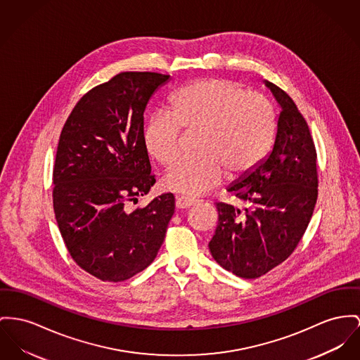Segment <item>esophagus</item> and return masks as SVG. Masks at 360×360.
<instances>
[{"label":"esophagus","mask_w":360,"mask_h":360,"mask_svg":"<svg viewBox=\"0 0 360 360\" xmlns=\"http://www.w3.org/2000/svg\"><path fill=\"white\" fill-rule=\"evenodd\" d=\"M198 203H199V200L188 199V198H183V196L176 199V207H177V209H188V207L195 206V205H198Z\"/></svg>","instance_id":"obj_1"}]
</instances>
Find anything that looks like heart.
Instances as JSON below:
<instances>
[{
	"label": "heart",
	"mask_w": 360,
	"mask_h": 360,
	"mask_svg": "<svg viewBox=\"0 0 360 360\" xmlns=\"http://www.w3.org/2000/svg\"><path fill=\"white\" fill-rule=\"evenodd\" d=\"M181 128L198 134L193 153L169 169L168 191L198 196L228 180H241L269 154L276 134L270 101L229 79L195 80L169 98V112L154 113L144 127L147 154L169 167L180 155Z\"/></svg>",
	"instance_id": "b5f03b06"
}]
</instances>
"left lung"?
Segmentation results:
<instances>
[{"instance_id": "8db88e82", "label": "left lung", "mask_w": 360, "mask_h": 360, "mask_svg": "<svg viewBox=\"0 0 360 360\" xmlns=\"http://www.w3.org/2000/svg\"><path fill=\"white\" fill-rule=\"evenodd\" d=\"M264 83L280 106L273 148L251 174L228 187L244 212L216 203L218 225L209 243L217 264L241 278H258L287 259L309 226L318 196L309 125L284 90Z\"/></svg>"}]
</instances>
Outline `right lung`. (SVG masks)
<instances>
[{"label":"right lung","instance_id":"right-lung-1","mask_svg":"<svg viewBox=\"0 0 360 360\" xmlns=\"http://www.w3.org/2000/svg\"><path fill=\"white\" fill-rule=\"evenodd\" d=\"M170 76L121 72L91 89L60 135L53 207L73 261L96 278L128 280L154 261L174 213L173 193L128 212L154 186L143 113Z\"/></svg>","mask_w":360,"mask_h":360}]
</instances>
